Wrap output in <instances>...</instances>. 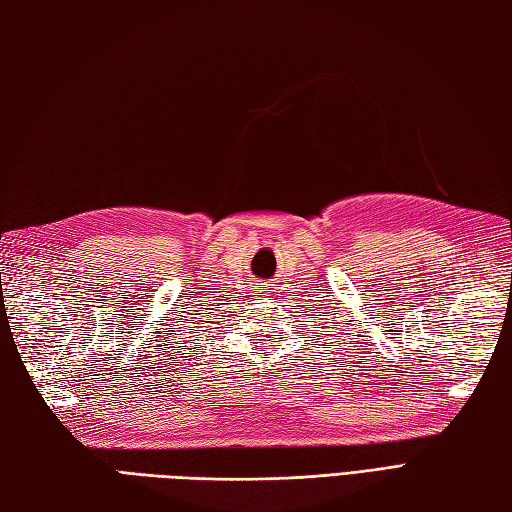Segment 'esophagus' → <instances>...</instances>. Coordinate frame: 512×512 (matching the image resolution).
Masks as SVG:
<instances>
[{
  "instance_id": "34e87169",
  "label": "esophagus",
  "mask_w": 512,
  "mask_h": 512,
  "mask_svg": "<svg viewBox=\"0 0 512 512\" xmlns=\"http://www.w3.org/2000/svg\"><path fill=\"white\" fill-rule=\"evenodd\" d=\"M265 291H267V284H265V282H258V284H256V293L265 295Z\"/></svg>"
}]
</instances>
